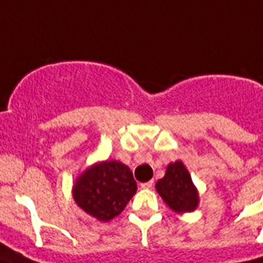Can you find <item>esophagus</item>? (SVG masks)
<instances>
[{"label":"esophagus","instance_id":"34e87169","mask_svg":"<svg viewBox=\"0 0 263 263\" xmlns=\"http://www.w3.org/2000/svg\"><path fill=\"white\" fill-rule=\"evenodd\" d=\"M141 187L145 188V190H148V188H152L153 187V180H150V182L142 183V184H141Z\"/></svg>","mask_w":263,"mask_h":263}]
</instances>
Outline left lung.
Returning a JSON list of instances; mask_svg holds the SVG:
<instances>
[{
  "label": "left lung",
  "mask_w": 263,
  "mask_h": 263,
  "mask_svg": "<svg viewBox=\"0 0 263 263\" xmlns=\"http://www.w3.org/2000/svg\"><path fill=\"white\" fill-rule=\"evenodd\" d=\"M158 194L174 212H192L199 204V194L183 162L167 166L166 174L155 184Z\"/></svg>",
  "instance_id": "8db88e82"
}]
</instances>
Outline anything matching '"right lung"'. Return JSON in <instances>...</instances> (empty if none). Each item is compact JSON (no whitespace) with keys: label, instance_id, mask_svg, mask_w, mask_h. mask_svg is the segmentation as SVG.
<instances>
[{"label":"right lung","instance_id":"right-lung-1","mask_svg":"<svg viewBox=\"0 0 263 263\" xmlns=\"http://www.w3.org/2000/svg\"><path fill=\"white\" fill-rule=\"evenodd\" d=\"M137 191L133 173L118 160H105L81 174L72 194L76 204L99 221L120 215Z\"/></svg>","mask_w":263,"mask_h":263}]
</instances>
